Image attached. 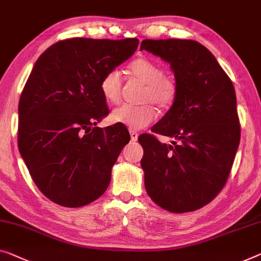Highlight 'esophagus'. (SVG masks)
Returning <instances> with one entry per match:
<instances>
[{
	"instance_id": "obj_1",
	"label": "esophagus",
	"mask_w": 261,
	"mask_h": 261,
	"mask_svg": "<svg viewBox=\"0 0 261 261\" xmlns=\"http://www.w3.org/2000/svg\"><path fill=\"white\" fill-rule=\"evenodd\" d=\"M130 137L132 142H136L138 139V134L134 130H130Z\"/></svg>"
}]
</instances>
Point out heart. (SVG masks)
Segmentation results:
<instances>
[{
    "mask_svg": "<svg viewBox=\"0 0 261 261\" xmlns=\"http://www.w3.org/2000/svg\"><path fill=\"white\" fill-rule=\"evenodd\" d=\"M130 73L144 83L141 95V106L123 104L111 112V122L123 124L131 130H141L153 122L159 109H169L176 102L179 85L174 76L164 73V69L149 58L141 57L130 64ZM124 81L119 70L112 69L104 73L99 83V90L104 99L110 104H117L122 98Z\"/></svg>",
    "mask_w": 261,
    "mask_h": 261,
    "instance_id": "1",
    "label": "heart"
}]
</instances>
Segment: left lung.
Here are the masks:
<instances>
[{
	"label": "left lung",
	"instance_id": "1",
	"mask_svg": "<svg viewBox=\"0 0 261 261\" xmlns=\"http://www.w3.org/2000/svg\"><path fill=\"white\" fill-rule=\"evenodd\" d=\"M141 50L170 63L179 85L176 102L138 141L149 197L162 208L184 213L201 208L226 184L240 142L232 81L216 57L192 40H144Z\"/></svg>",
	"mask_w": 261,
	"mask_h": 261
}]
</instances>
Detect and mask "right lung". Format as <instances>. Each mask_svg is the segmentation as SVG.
<instances>
[{
	"label": "right lung",
	"instance_id": "1",
	"mask_svg": "<svg viewBox=\"0 0 261 261\" xmlns=\"http://www.w3.org/2000/svg\"><path fill=\"white\" fill-rule=\"evenodd\" d=\"M138 43L68 38L49 46L31 70L18 103V150L53 203L81 207L107 191L130 134L122 124L96 126L110 111L99 83Z\"/></svg>",
	"mask_w": 261,
	"mask_h": 261
}]
</instances>
